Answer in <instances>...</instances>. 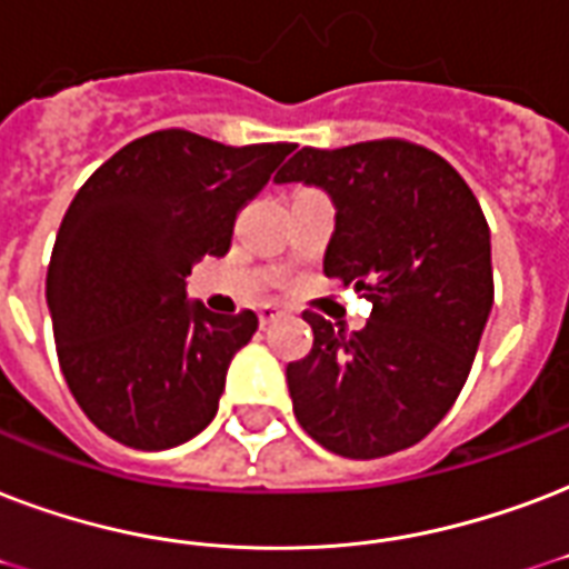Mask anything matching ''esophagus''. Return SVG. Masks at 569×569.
<instances>
[{
	"label": "esophagus",
	"instance_id": "obj_1",
	"mask_svg": "<svg viewBox=\"0 0 569 569\" xmlns=\"http://www.w3.org/2000/svg\"><path fill=\"white\" fill-rule=\"evenodd\" d=\"M280 316H283V310H280V307H274V303H266V307L259 310V322L271 325L274 319H280Z\"/></svg>",
	"mask_w": 569,
	"mask_h": 569
}]
</instances>
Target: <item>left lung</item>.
I'll return each mask as SVG.
<instances>
[{"label": "left lung", "instance_id": "1", "mask_svg": "<svg viewBox=\"0 0 569 569\" xmlns=\"http://www.w3.org/2000/svg\"><path fill=\"white\" fill-rule=\"evenodd\" d=\"M277 184L328 190L325 277L372 303L361 331L313 310V349L286 367L295 418L325 450L379 459L418 445L457 402L492 310L480 202L448 160L409 140L301 149Z\"/></svg>", "mask_w": 569, "mask_h": 569}]
</instances>
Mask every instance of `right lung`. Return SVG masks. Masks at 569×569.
Segmentation results:
<instances>
[{
    "label": "right lung",
    "instance_id": "obj_1",
    "mask_svg": "<svg viewBox=\"0 0 569 569\" xmlns=\"http://www.w3.org/2000/svg\"><path fill=\"white\" fill-rule=\"evenodd\" d=\"M292 149L154 130L77 190L47 268V307L73 400L110 439L167 450L211 423L229 361L259 319L190 303L184 277L202 256L227 253L238 211Z\"/></svg>",
    "mask_w": 569,
    "mask_h": 569
}]
</instances>
